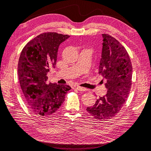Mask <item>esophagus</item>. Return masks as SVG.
Masks as SVG:
<instances>
[{"label":"esophagus","instance_id":"34e87169","mask_svg":"<svg viewBox=\"0 0 151 151\" xmlns=\"http://www.w3.org/2000/svg\"><path fill=\"white\" fill-rule=\"evenodd\" d=\"M76 89H77L79 91H81V92H84V91L86 90V89L83 88V87H81V86H76Z\"/></svg>","mask_w":151,"mask_h":151}]
</instances>
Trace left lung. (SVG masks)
Returning <instances> with one entry per match:
<instances>
[{"instance_id": "left-lung-1", "label": "left lung", "mask_w": 151, "mask_h": 151, "mask_svg": "<svg viewBox=\"0 0 151 151\" xmlns=\"http://www.w3.org/2000/svg\"><path fill=\"white\" fill-rule=\"evenodd\" d=\"M102 37L99 73L106 80L108 92L86 110L96 119L106 120L119 112L129 95L132 66L127 51L119 41L108 34H102Z\"/></svg>"}]
</instances>
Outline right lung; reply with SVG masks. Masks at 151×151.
Instances as JSON below:
<instances>
[{
	"instance_id": "obj_1",
	"label": "right lung",
	"mask_w": 151,
	"mask_h": 151,
	"mask_svg": "<svg viewBox=\"0 0 151 151\" xmlns=\"http://www.w3.org/2000/svg\"><path fill=\"white\" fill-rule=\"evenodd\" d=\"M68 35L47 32L29 41L22 50L18 62V76L25 103L32 112L41 116L53 114L65 100L71 88L48 83L50 68H55L60 44Z\"/></svg>"
}]
</instances>
